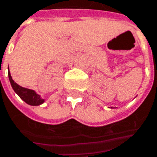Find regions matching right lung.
<instances>
[{
  "label": "right lung",
  "instance_id": "right-lung-1",
  "mask_svg": "<svg viewBox=\"0 0 157 157\" xmlns=\"http://www.w3.org/2000/svg\"><path fill=\"white\" fill-rule=\"evenodd\" d=\"M9 79L11 85L13 90L15 91V93L22 99L25 102H26L27 104L31 106H39L45 102V99L41 98V96L40 94H38L34 90L32 89H28L25 87H23L19 85H17L12 79L11 75L9 70Z\"/></svg>",
  "mask_w": 157,
  "mask_h": 157
}]
</instances>
